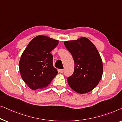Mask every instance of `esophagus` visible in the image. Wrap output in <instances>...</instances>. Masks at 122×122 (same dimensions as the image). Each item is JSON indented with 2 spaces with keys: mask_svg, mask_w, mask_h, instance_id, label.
I'll use <instances>...</instances> for the list:
<instances>
[{
  "mask_svg": "<svg viewBox=\"0 0 122 122\" xmlns=\"http://www.w3.org/2000/svg\"><path fill=\"white\" fill-rule=\"evenodd\" d=\"M59 71L60 72V73H63V71H64V70L63 69H61V70H59Z\"/></svg>",
  "mask_w": 122,
  "mask_h": 122,
  "instance_id": "34e87169",
  "label": "esophagus"
}]
</instances>
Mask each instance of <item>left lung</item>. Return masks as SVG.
<instances>
[{
	"label": "left lung",
	"mask_w": 122,
	"mask_h": 122,
	"mask_svg": "<svg viewBox=\"0 0 122 122\" xmlns=\"http://www.w3.org/2000/svg\"><path fill=\"white\" fill-rule=\"evenodd\" d=\"M75 62L72 76L67 78L68 85L75 92L86 93L95 88L103 74V63L97 48L86 37L64 42Z\"/></svg>",
	"instance_id": "left-lung-1"
}]
</instances>
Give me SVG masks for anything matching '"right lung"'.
Returning a JSON list of instances; mask_svg holds the SVG:
<instances>
[{
    "label": "right lung",
    "instance_id": "add662e5",
    "mask_svg": "<svg viewBox=\"0 0 122 122\" xmlns=\"http://www.w3.org/2000/svg\"><path fill=\"white\" fill-rule=\"evenodd\" d=\"M59 41L43 35L32 39L21 55L19 62L20 75L32 90L46 87L51 83L57 70L53 66L51 54Z\"/></svg>",
    "mask_w": 122,
    "mask_h": 122
}]
</instances>
